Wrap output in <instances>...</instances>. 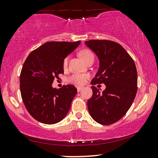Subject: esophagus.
Wrapping results in <instances>:
<instances>
[{
	"mask_svg": "<svg viewBox=\"0 0 158 158\" xmlns=\"http://www.w3.org/2000/svg\"><path fill=\"white\" fill-rule=\"evenodd\" d=\"M82 89H83L82 87H77V91H78V92H79V91H80L81 90H82Z\"/></svg>",
	"mask_w": 158,
	"mask_h": 158,
	"instance_id": "34e87169",
	"label": "esophagus"
}]
</instances>
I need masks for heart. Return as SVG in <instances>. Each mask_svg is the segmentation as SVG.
<instances>
[{
  "label": "heart",
  "mask_w": 158,
  "mask_h": 158,
  "mask_svg": "<svg viewBox=\"0 0 158 158\" xmlns=\"http://www.w3.org/2000/svg\"><path fill=\"white\" fill-rule=\"evenodd\" d=\"M80 56L83 60L86 61L87 59L90 57H93L94 54L89 50H83L80 52ZM68 64V57H66L63 61V67L65 68H67ZM88 78V76L85 75V74H79V73H75L73 74L71 77L69 78L70 82L73 83V84L77 85H84L87 79Z\"/></svg>",
  "instance_id": "obj_1"
}]
</instances>
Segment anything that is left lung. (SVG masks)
I'll return each mask as SVG.
<instances>
[{
    "instance_id": "1",
    "label": "left lung",
    "mask_w": 158,
    "mask_h": 158,
    "mask_svg": "<svg viewBox=\"0 0 158 158\" xmlns=\"http://www.w3.org/2000/svg\"><path fill=\"white\" fill-rule=\"evenodd\" d=\"M85 44L99 60V68L91 81L93 96L87 101L91 117L102 125L119 121L130 109L138 90L134 60L120 44L107 40H91ZM106 85L103 92L94 84Z\"/></svg>"
}]
</instances>
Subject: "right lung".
Instances as JSON below:
<instances>
[{
	"label": "right lung",
	"instance_id": "1",
	"mask_svg": "<svg viewBox=\"0 0 158 158\" xmlns=\"http://www.w3.org/2000/svg\"><path fill=\"white\" fill-rule=\"evenodd\" d=\"M80 43L48 42L31 51L24 62L20 76L21 97L30 115L40 122L58 123L69 111L77 88L71 85L53 88L52 83L64 73V59Z\"/></svg>",
	"mask_w": 158,
	"mask_h": 158
}]
</instances>
